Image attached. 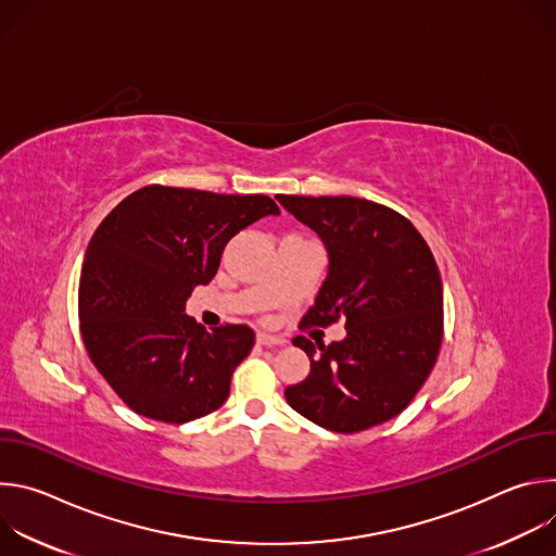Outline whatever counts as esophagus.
Segmentation results:
<instances>
[{
    "mask_svg": "<svg viewBox=\"0 0 556 556\" xmlns=\"http://www.w3.org/2000/svg\"><path fill=\"white\" fill-rule=\"evenodd\" d=\"M257 343L264 345V348H277V345H283L286 341L279 339V337H273V334H266V332H260L257 334Z\"/></svg>",
    "mask_w": 556,
    "mask_h": 556,
    "instance_id": "34e87169",
    "label": "esophagus"
}]
</instances>
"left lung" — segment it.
I'll list each match as a JSON object with an SVG mask.
<instances>
[{
  "instance_id": "obj_1",
  "label": "left lung",
  "mask_w": 556,
  "mask_h": 556,
  "mask_svg": "<svg viewBox=\"0 0 556 556\" xmlns=\"http://www.w3.org/2000/svg\"><path fill=\"white\" fill-rule=\"evenodd\" d=\"M328 251V277L301 328L345 324L330 345L296 337L309 374L286 389L288 405L337 433L399 416L442 343V279L416 226L382 204L350 195H277Z\"/></svg>"
}]
</instances>
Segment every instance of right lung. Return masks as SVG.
<instances>
[{"instance_id": "1", "label": "right lung", "mask_w": 556, "mask_h": 556, "mask_svg": "<svg viewBox=\"0 0 556 556\" xmlns=\"http://www.w3.org/2000/svg\"><path fill=\"white\" fill-rule=\"evenodd\" d=\"M266 215H279L268 195L151 185L101 222L84 260L78 319L94 367L131 412L182 425L226 403L255 332L230 324L206 332L185 307L215 277L230 237Z\"/></svg>"}]
</instances>
